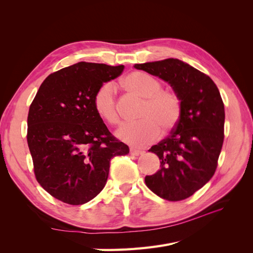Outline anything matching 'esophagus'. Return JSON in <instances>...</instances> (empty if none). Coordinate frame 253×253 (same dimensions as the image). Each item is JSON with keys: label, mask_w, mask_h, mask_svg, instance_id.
Instances as JSON below:
<instances>
[{"label": "esophagus", "mask_w": 253, "mask_h": 253, "mask_svg": "<svg viewBox=\"0 0 253 253\" xmlns=\"http://www.w3.org/2000/svg\"><path fill=\"white\" fill-rule=\"evenodd\" d=\"M129 153H131V155L138 156V155H140V154H141L142 151H141V150H138V149H134V148H132L131 150H129Z\"/></svg>", "instance_id": "obj_1"}]
</instances>
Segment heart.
Segmentation results:
<instances>
[{"mask_svg": "<svg viewBox=\"0 0 253 253\" xmlns=\"http://www.w3.org/2000/svg\"><path fill=\"white\" fill-rule=\"evenodd\" d=\"M121 85L128 93L143 99L137 115L140 121L126 124L118 129L117 136L122 141L140 147L156 140L160 128L164 133H169L177 126L182 115V101L177 91L163 88L162 81L140 71L126 75ZM93 105L99 117L106 124H120L116 91L111 82L102 83L96 89Z\"/></svg>", "mask_w": 253, "mask_h": 253, "instance_id": "obj_1", "label": "heart"}]
</instances>
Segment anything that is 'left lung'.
<instances>
[{
    "instance_id": "8db88e82",
    "label": "left lung",
    "mask_w": 253,
    "mask_h": 253,
    "mask_svg": "<svg viewBox=\"0 0 253 253\" xmlns=\"http://www.w3.org/2000/svg\"><path fill=\"white\" fill-rule=\"evenodd\" d=\"M171 84L182 101V115L167 138L149 150L160 170L145 176L147 187L166 201L193 195L215 173L224 142L225 108L216 84L206 74L178 59L135 64Z\"/></svg>"
}]
</instances>
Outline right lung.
Instances as JSON below:
<instances>
[{
  "label": "right lung",
  "instance_id": "1",
  "mask_svg": "<svg viewBox=\"0 0 253 253\" xmlns=\"http://www.w3.org/2000/svg\"><path fill=\"white\" fill-rule=\"evenodd\" d=\"M124 70L88 62L64 67L42 82L29 106L26 137L36 179L61 202L93 200L108 180L111 159L128 154L93 105L96 89Z\"/></svg>",
  "mask_w": 253,
  "mask_h": 253
}]
</instances>
